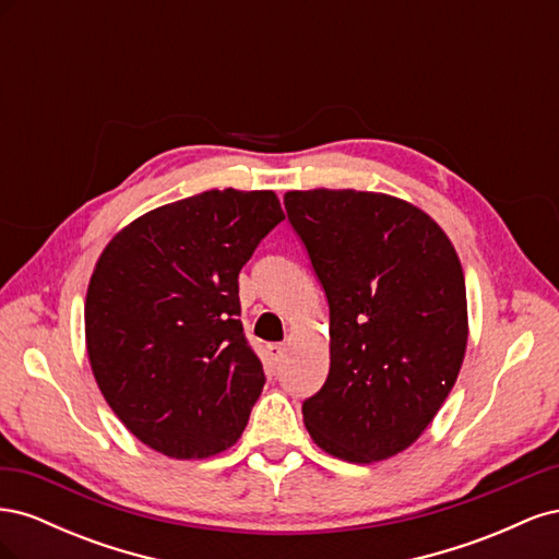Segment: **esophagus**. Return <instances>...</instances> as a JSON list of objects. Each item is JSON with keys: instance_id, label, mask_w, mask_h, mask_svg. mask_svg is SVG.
<instances>
[{"instance_id": "34e87169", "label": "esophagus", "mask_w": 559, "mask_h": 559, "mask_svg": "<svg viewBox=\"0 0 559 559\" xmlns=\"http://www.w3.org/2000/svg\"><path fill=\"white\" fill-rule=\"evenodd\" d=\"M267 354H270V359H273L275 364H282V359L286 357V345H282V343L267 345Z\"/></svg>"}]
</instances>
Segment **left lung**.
Returning <instances> with one entry per match:
<instances>
[{"label":"left lung","instance_id":"obj_1","mask_svg":"<svg viewBox=\"0 0 559 559\" xmlns=\"http://www.w3.org/2000/svg\"><path fill=\"white\" fill-rule=\"evenodd\" d=\"M284 207L329 300L331 368L302 421L337 460H389L431 425L460 376V257L429 214L394 195L289 191Z\"/></svg>","mask_w":559,"mask_h":559}]
</instances>
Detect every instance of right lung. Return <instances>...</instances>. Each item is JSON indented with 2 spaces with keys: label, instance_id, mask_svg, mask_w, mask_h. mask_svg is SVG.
Here are the masks:
<instances>
[{
  "label": "right lung",
  "instance_id": "add662e5",
  "mask_svg": "<svg viewBox=\"0 0 559 559\" xmlns=\"http://www.w3.org/2000/svg\"><path fill=\"white\" fill-rule=\"evenodd\" d=\"M282 218L273 191H205L134 218L99 253L91 368L151 450L205 460L242 436L265 376L242 331L238 275Z\"/></svg>",
  "mask_w": 559,
  "mask_h": 559
}]
</instances>
